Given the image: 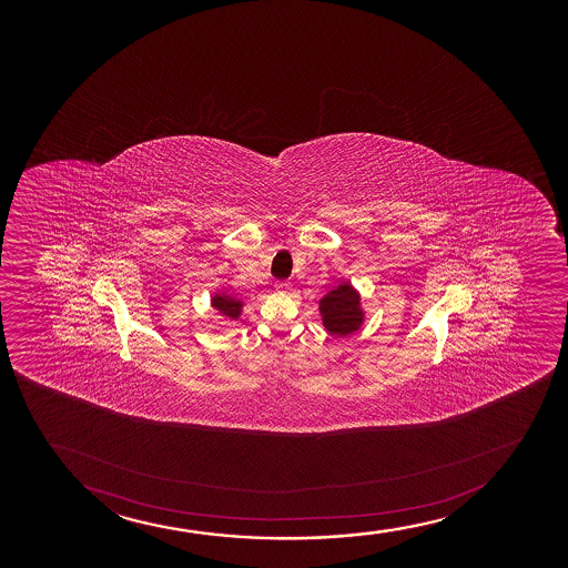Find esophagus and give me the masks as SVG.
<instances>
[{"label":"esophagus","mask_w":568,"mask_h":568,"mask_svg":"<svg viewBox=\"0 0 568 568\" xmlns=\"http://www.w3.org/2000/svg\"><path fill=\"white\" fill-rule=\"evenodd\" d=\"M290 290H292L290 282H278V284H276V292H281V294H286Z\"/></svg>","instance_id":"34e87169"}]
</instances>
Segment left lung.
I'll use <instances>...</instances> for the list:
<instances>
[{
  "label": "left lung",
  "instance_id": "left-lung-1",
  "mask_svg": "<svg viewBox=\"0 0 568 568\" xmlns=\"http://www.w3.org/2000/svg\"><path fill=\"white\" fill-rule=\"evenodd\" d=\"M322 326L335 337H346L364 326L365 311L362 295L351 281H341L318 301Z\"/></svg>",
  "mask_w": 568,
  "mask_h": 568
}]
</instances>
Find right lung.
Here are the masks:
<instances>
[{
  "label": "right lung",
  "mask_w": 568,
  "mask_h": 568,
  "mask_svg": "<svg viewBox=\"0 0 568 568\" xmlns=\"http://www.w3.org/2000/svg\"><path fill=\"white\" fill-rule=\"evenodd\" d=\"M210 305L214 308L215 313L222 314L223 318L235 320L241 318L242 307L244 301L236 300L233 295L225 294V292H215L210 297Z\"/></svg>",
  "instance_id": "1"
}]
</instances>
